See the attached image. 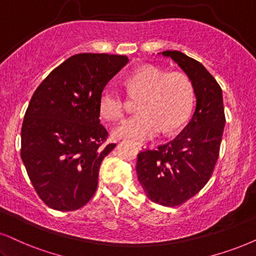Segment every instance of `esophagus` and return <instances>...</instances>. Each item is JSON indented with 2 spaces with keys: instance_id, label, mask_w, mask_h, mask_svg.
Segmentation results:
<instances>
[{
  "instance_id": "esophagus-1",
  "label": "esophagus",
  "mask_w": 256,
  "mask_h": 256,
  "mask_svg": "<svg viewBox=\"0 0 256 256\" xmlns=\"http://www.w3.org/2000/svg\"><path fill=\"white\" fill-rule=\"evenodd\" d=\"M134 144L137 145V148H140V150H143V148H146V144H145V143H142V142H136Z\"/></svg>"
}]
</instances>
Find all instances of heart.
I'll return each instance as SVG.
<instances>
[{"label": "heart", "mask_w": 256, "mask_h": 256, "mask_svg": "<svg viewBox=\"0 0 256 256\" xmlns=\"http://www.w3.org/2000/svg\"><path fill=\"white\" fill-rule=\"evenodd\" d=\"M125 86L131 94L142 96L138 102V114L125 119L113 131L119 138L145 140L164 130L170 134L180 128L192 113L194 87L184 73L142 66L125 79ZM124 100L114 88L106 87L100 94V114L108 120H118L124 116Z\"/></svg>", "instance_id": "1"}]
</instances>
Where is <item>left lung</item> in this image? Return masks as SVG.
Masks as SVG:
<instances>
[{
  "mask_svg": "<svg viewBox=\"0 0 256 256\" xmlns=\"http://www.w3.org/2000/svg\"><path fill=\"white\" fill-rule=\"evenodd\" d=\"M192 80L196 108L189 124L169 143L138 154V180L152 202L176 206L206 186L218 162L226 124L222 90L202 64L178 50L162 52Z\"/></svg>",
  "mask_w": 256,
  "mask_h": 256,
  "instance_id": "8db88e82",
  "label": "left lung"
}]
</instances>
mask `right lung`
Wrapping results in <instances>:
<instances>
[{
	"mask_svg": "<svg viewBox=\"0 0 256 256\" xmlns=\"http://www.w3.org/2000/svg\"><path fill=\"white\" fill-rule=\"evenodd\" d=\"M128 62L125 56L76 54L40 84L21 130V158L40 198L72 212L94 195L100 164L114 148L100 124L106 84Z\"/></svg>",
	"mask_w": 256,
	"mask_h": 256,
	"instance_id": "add662e5",
	"label": "right lung"
}]
</instances>
